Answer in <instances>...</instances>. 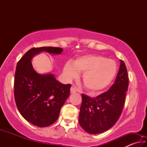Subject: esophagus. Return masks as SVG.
Here are the masks:
<instances>
[{
	"mask_svg": "<svg viewBox=\"0 0 147 147\" xmlns=\"http://www.w3.org/2000/svg\"><path fill=\"white\" fill-rule=\"evenodd\" d=\"M70 91H71V93H75L76 92H77V91H78V89H77V88H76L75 86H73L71 88Z\"/></svg>",
	"mask_w": 147,
	"mask_h": 147,
	"instance_id": "esophagus-1",
	"label": "esophagus"
}]
</instances>
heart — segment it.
I'll list each match as a JSON object with an SVG mask.
<instances>
[{
    "mask_svg": "<svg viewBox=\"0 0 147 147\" xmlns=\"http://www.w3.org/2000/svg\"><path fill=\"white\" fill-rule=\"evenodd\" d=\"M117 65L112 59L94 54L80 56L63 66L64 75L68 80L83 73L84 86L91 92H99L106 89L111 83L117 73Z\"/></svg>",
    "mask_w": 147,
    "mask_h": 147,
    "instance_id": "b5f03b06",
    "label": "heart"
}]
</instances>
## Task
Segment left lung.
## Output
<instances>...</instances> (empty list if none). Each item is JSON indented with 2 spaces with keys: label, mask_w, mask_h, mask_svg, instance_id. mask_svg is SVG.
Wrapping results in <instances>:
<instances>
[{
  "label": "left lung",
  "mask_w": 147,
  "mask_h": 147,
  "mask_svg": "<svg viewBox=\"0 0 147 147\" xmlns=\"http://www.w3.org/2000/svg\"><path fill=\"white\" fill-rule=\"evenodd\" d=\"M121 64L115 81L108 91L95 98L82 94L79 123L84 130L97 134L109 130L120 117L128 87V76L125 63Z\"/></svg>",
  "instance_id": "obj_1"
}]
</instances>
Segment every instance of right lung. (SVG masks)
Listing matches in <instances>:
<instances>
[{
	"label": "right lung",
	"mask_w": 147,
	"mask_h": 147,
	"mask_svg": "<svg viewBox=\"0 0 147 147\" xmlns=\"http://www.w3.org/2000/svg\"><path fill=\"white\" fill-rule=\"evenodd\" d=\"M59 47L32 48L24 54L16 66L14 97L20 113L34 125L45 127L58 119L61 108L70 94L71 84H63L53 74H39L31 63L41 52L59 54Z\"/></svg>",
	"instance_id": "add662e5"
}]
</instances>
